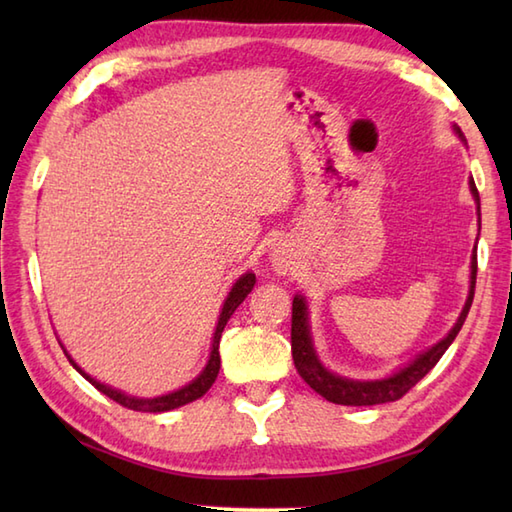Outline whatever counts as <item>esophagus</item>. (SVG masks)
<instances>
[{"label":"esophagus","instance_id":"1","mask_svg":"<svg viewBox=\"0 0 512 512\" xmlns=\"http://www.w3.org/2000/svg\"><path fill=\"white\" fill-rule=\"evenodd\" d=\"M273 264L277 270H281V273H286V270H290L292 266V253L286 248V246H279L273 250Z\"/></svg>","mask_w":512,"mask_h":512}]
</instances>
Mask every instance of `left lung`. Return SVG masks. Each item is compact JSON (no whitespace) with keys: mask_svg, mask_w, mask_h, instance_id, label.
<instances>
[{"mask_svg":"<svg viewBox=\"0 0 512 512\" xmlns=\"http://www.w3.org/2000/svg\"><path fill=\"white\" fill-rule=\"evenodd\" d=\"M471 191L475 200L480 202V195H477L475 182L471 178ZM475 279H477V253H473L471 262V290L469 299L464 303V310L460 314L458 323L453 325V330L444 336L440 343H436L424 354H420L416 361L402 367L400 372L394 376L383 378V380H369V383H361V380H350L343 376H336L328 372L321 363L317 354H314L310 330H308V312H306V301L303 297H295L292 301V330H290V343H292V361L299 376L306 380V383L321 394L325 400L334 402V405H347V407H369V405H383V402H394L400 400L407 391L427 376L436 363L442 358V354L449 350L455 336L462 330L466 321V314L471 310L473 295H475Z\"/></svg>","mask_w":512,"mask_h":512,"instance_id":"left-lung-1","label":"left lung"}]
</instances>
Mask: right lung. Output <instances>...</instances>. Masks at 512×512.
Listing matches in <instances>:
<instances>
[{"instance_id":"1","label":"right lung","mask_w":512,"mask_h":512,"mask_svg":"<svg viewBox=\"0 0 512 512\" xmlns=\"http://www.w3.org/2000/svg\"><path fill=\"white\" fill-rule=\"evenodd\" d=\"M255 286V275L253 273H246L239 277L235 281L233 290L228 292V297L224 301V308H222V314H220V321H217V328H215V336H213V350H211V358L209 363H206L204 372L193 380V383H189L187 387H182L178 391H173V394H167V396H158V398H134V396H127L123 394V391L118 389H112L107 387L103 383H99V380H94L92 376H88L83 372V369L76 365L72 358L68 356V352H65V356L70 358V363L74 365L76 372H79L81 376H85L90 380V383L101 391V394H105L107 398L116 400L118 405H123L127 409H134V411H149V413H158V411H171L176 407H182L187 405V402H193L202 398L206 391L211 389V385L215 383L217 374H220V339H222V332H224V325L228 323V319H231V314L237 310L239 303H242L246 299V295L250 290H253Z\"/></svg>"}]
</instances>
